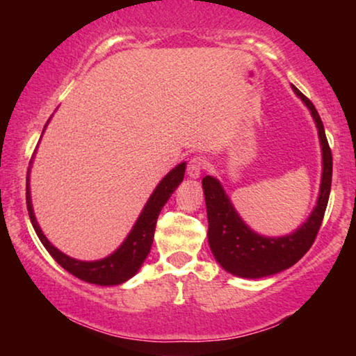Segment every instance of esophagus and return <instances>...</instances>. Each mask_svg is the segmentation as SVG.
Listing matches in <instances>:
<instances>
[{
	"label": "esophagus",
	"mask_w": 356,
	"mask_h": 356,
	"mask_svg": "<svg viewBox=\"0 0 356 356\" xmlns=\"http://www.w3.org/2000/svg\"><path fill=\"white\" fill-rule=\"evenodd\" d=\"M206 165L207 163H206V159H204V156L195 155V156H191L188 165H186V172H188L190 177L196 179V177H200V174L202 172L204 168H206Z\"/></svg>",
	"instance_id": "34e87169"
}]
</instances>
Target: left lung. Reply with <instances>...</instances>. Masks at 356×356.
<instances>
[{
	"label": "left lung",
	"mask_w": 356,
	"mask_h": 356,
	"mask_svg": "<svg viewBox=\"0 0 356 356\" xmlns=\"http://www.w3.org/2000/svg\"><path fill=\"white\" fill-rule=\"evenodd\" d=\"M292 88L295 94L309 108L312 118L316 120L323 155L321 195H318L317 206L312 210L308 221L291 236L278 238L259 236L252 232L237 215L218 180L212 176L202 179L207 206V237L210 250L226 272L242 276V278H262V276L280 273L297 264L314 243L325 210H327L331 190V174H333L331 149L316 106L297 88Z\"/></svg>",
	"instance_id": "1"
}]
</instances>
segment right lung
I'll list each match as a JSON object with an SVG mask.
<instances>
[{
	"instance_id": "right-lung-1",
	"label": "right lung",
	"mask_w": 356,
	"mask_h": 356,
	"mask_svg": "<svg viewBox=\"0 0 356 356\" xmlns=\"http://www.w3.org/2000/svg\"><path fill=\"white\" fill-rule=\"evenodd\" d=\"M184 172L185 163H180L179 166L174 168L172 171L168 172V176L161 180L155 191L152 193V196L149 197L146 207H144L140 218L136 221V225L131 229L129 237L125 238V242L120 245L119 250L114 251L111 256L102 259V261H76V259L65 256L64 252L56 250L55 246L48 242L47 237L42 234L38 221L34 218L31 197H29V185L26 184V207L29 212V220H31L34 231L40 238V242L44 243L47 251L50 252L53 259H55L64 270H67L69 273L76 276V278H80L81 281L91 282V284H120V282L131 278V276L138 272V268L141 267L144 259L147 257L150 246H152L154 242L156 218H159L161 209H163L166 201L170 200L174 190H176L177 185L184 180Z\"/></svg>"
}]
</instances>
